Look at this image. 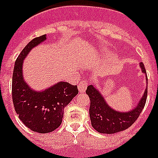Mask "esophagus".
I'll return each instance as SVG.
<instances>
[{
    "label": "esophagus",
    "instance_id": "esophagus-1",
    "mask_svg": "<svg viewBox=\"0 0 158 158\" xmlns=\"http://www.w3.org/2000/svg\"><path fill=\"white\" fill-rule=\"evenodd\" d=\"M88 81H86V80H83V81H81L79 85H78V89H79V91L80 93H84L86 91V89H87V87H88Z\"/></svg>",
    "mask_w": 158,
    "mask_h": 158
}]
</instances>
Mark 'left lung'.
Segmentation results:
<instances>
[{
  "instance_id": "1",
  "label": "left lung",
  "mask_w": 158,
  "mask_h": 158,
  "mask_svg": "<svg viewBox=\"0 0 158 158\" xmlns=\"http://www.w3.org/2000/svg\"><path fill=\"white\" fill-rule=\"evenodd\" d=\"M139 66L142 72L146 76L147 83V75L144 64L140 63ZM86 93L90 99L89 116L92 126L99 133L110 135L127 129L137 120L145 105L147 88H145L138 105L129 111H119L112 109L106 103L105 98L94 84L89 85Z\"/></svg>"
}]
</instances>
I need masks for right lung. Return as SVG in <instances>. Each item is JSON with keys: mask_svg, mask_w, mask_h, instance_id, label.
I'll list each match as a JSON object with an SVG mask.
<instances>
[{"mask_svg": "<svg viewBox=\"0 0 158 158\" xmlns=\"http://www.w3.org/2000/svg\"><path fill=\"white\" fill-rule=\"evenodd\" d=\"M43 35L30 41L20 52L13 69L12 94L14 109L28 128L40 134L54 131L62 123L64 107L78 94L77 85L59 81L42 91H35L23 77V63L31 49L46 41Z\"/></svg>", "mask_w": 158, "mask_h": 158, "instance_id": "obj_1", "label": "right lung"}]
</instances>
